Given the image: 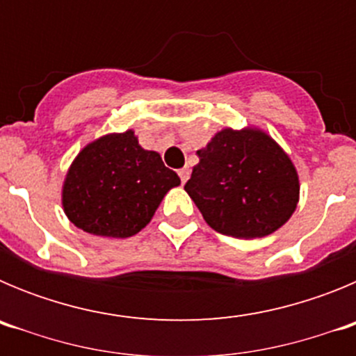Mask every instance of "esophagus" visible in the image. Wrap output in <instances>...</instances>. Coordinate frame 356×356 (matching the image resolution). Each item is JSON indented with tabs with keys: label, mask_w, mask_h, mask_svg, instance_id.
Masks as SVG:
<instances>
[{
	"label": "esophagus",
	"mask_w": 356,
	"mask_h": 356,
	"mask_svg": "<svg viewBox=\"0 0 356 356\" xmlns=\"http://www.w3.org/2000/svg\"><path fill=\"white\" fill-rule=\"evenodd\" d=\"M178 175H180V180H181V184H185V181L188 180V176H191V169H188V168H184V169H180V171H178Z\"/></svg>",
	"instance_id": "34e87169"
}]
</instances>
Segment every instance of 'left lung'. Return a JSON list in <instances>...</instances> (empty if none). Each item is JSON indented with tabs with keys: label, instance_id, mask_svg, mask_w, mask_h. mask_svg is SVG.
Segmentation results:
<instances>
[{
	"label": "left lung",
	"instance_id": "obj_1",
	"mask_svg": "<svg viewBox=\"0 0 356 356\" xmlns=\"http://www.w3.org/2000/svg\"><path fill=\"white\" fill-rule=\"evenodd\" d=\"M185 191L210 228L235 238L275 234L300 201L294 162L257 127L222 128L205 147Z\"/></svg>",
	"mask_w": 356,
	"mask_h": 356
}]
</instances>
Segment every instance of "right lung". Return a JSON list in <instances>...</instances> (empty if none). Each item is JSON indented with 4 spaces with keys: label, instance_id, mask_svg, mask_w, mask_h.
I'll return each instance as SVG.
<instances>
[{
    "label": "right lung",
    "instance_id": "add662e5",
    "mask_svg": "<svg viewBox=\"0 0 356 356\" xmlns=\"http://www.w3.org/2000/svg\"><path fill=\"white\" fill-rule=\"evenodd\" d=\"M178 185V175L156 151L144 149L134 130L106 134L81 147L69 165L62 209L87 234L127 238L146 228Z\"/></svg>",
    "mask_w": 356,
    "mask_h": 356
}]
</instances>
